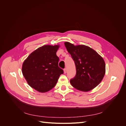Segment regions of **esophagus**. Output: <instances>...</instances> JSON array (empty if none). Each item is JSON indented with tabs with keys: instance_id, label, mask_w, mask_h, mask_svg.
I'll return each instance as SVG.
<instances>
[{
	"instance_id": "34e87169",
	"label": "esophagus",
	"mask_w": 126,
	"mask_h": 126,
	"mask_svg": "<svg viewBox=\"0 0 126 126\" xmlns=\"http://www.w3.org/2000/svg\"><path fill=\"white\" fill-rule=\"evenodd\" d=\"M67 71V70L66 68H64V69H63V72H64V74H66Z\"/></svg>"
}]
</instances>
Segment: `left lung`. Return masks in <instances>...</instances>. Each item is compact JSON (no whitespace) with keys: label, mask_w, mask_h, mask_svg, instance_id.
Returning <instances> with one entry per match:
<instances>
[{"label":"left lung","mask_w":126,"mask_h":126,"mask_svg":"<svg viewBox=\"0 0 126 126\" xmlns=\"http://www.w3.org/2000/svg\"><path fill=\"white\" fill-rule=\"evenodd\" d=\"M64 45L76 66V74L70 80L71 85L82 91H89L94 88L99 84L105 74L104 59L87 46H75L68 42H65Z\"/></svg>","instance_id":"1"}]
</instances>
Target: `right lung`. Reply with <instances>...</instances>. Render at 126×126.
<instances>
[{"label": "right lung", "mask_w": 126, "mask_h": 126, "mask_svg": "<svg viewBox=\"0 0 126 126\" xmlns=\"http://www.w3.org/2000/svg\"><path fill=\"white\" fill-rule=\"evenodd\" d=\"M59 45H45L37 49L24 61L22 72L28 85L40 93L54 88L60 75L63 73L58 66L56 52Z\"/></svg>", "instance_id": "obj_1"}]
</instances>
